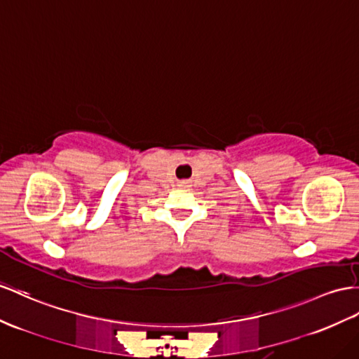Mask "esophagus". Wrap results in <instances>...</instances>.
I'll use <instances>...</instances> for the list:
<instances>
[{
  "instance_id": "1",
  "label": "esophagus",
  "mask_w": 359,
  "mask_h": 359,
  "mask_svg": "<svg viewBox=\"0 0 359 359\" xmlns=\"http://www.w3.org/2000/svg\"><path fill=\"white\" fill-rule=\"evenodd\" d=\"M179 187H180V188H187V187H188V182H180Z\"/></svg>"
}]
</instances>
